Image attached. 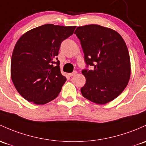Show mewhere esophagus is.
Returning a JSON list of instances; mask_svg holds the SVG:
<instances>
[{
	"label": "esophagus",
	"mask_w": 146,
	"mask_h": 146,
	"mask_svg": "<svg viewBox=\"0 0 146 146\" xmlns=\"http://www.w3.org/2000/svg\"><path fill=\"white\" fill-rule=\"evenodd\" d=\"M76 71H74V72H73L72 73H70V74H69V76H75V75L76 74Z\"/></svg>",
	"instance_id": "esophagus-1"
}]
</instances>
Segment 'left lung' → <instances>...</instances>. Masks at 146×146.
<instances>
[{"label": "left lung", "instance_id": "left-lung-1", "mask_svg": "<svg viewBox=\"0 0 146 146\" xmlns=\"http://www.w3.org/2000/svg\"><path fill=\"white\" fill-rule=\"evenodd\" d=\"M81 41L85 61L93 70H84V98L105 104L122 93L131 74L130 58L122 36L114 30L96 24L79 26L75 31Z\"/></svg>", "mask_w": 146, "mask_h": 146}]
</instances>
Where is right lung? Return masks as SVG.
Here are the masks:
<instances>
[{
  "label": "right lung",
  "instance_id": "obj_1",
  "mask_svg": "<svg viewBox=\"0 0 146 146\" xmlns=\"http://www.w3.org/2000/svg\"><path fill=\"white\" fill-rule=\"evenodd\" d=\"M75 29L45 24L19 37L12 52L10 73L15 87L25 100L42 105L57 98L67 79L60 72V61L55 60L61 42Z\"/></svg>",
  "mask_w": 146,
  "mask_h": 146
}]
</instances>
